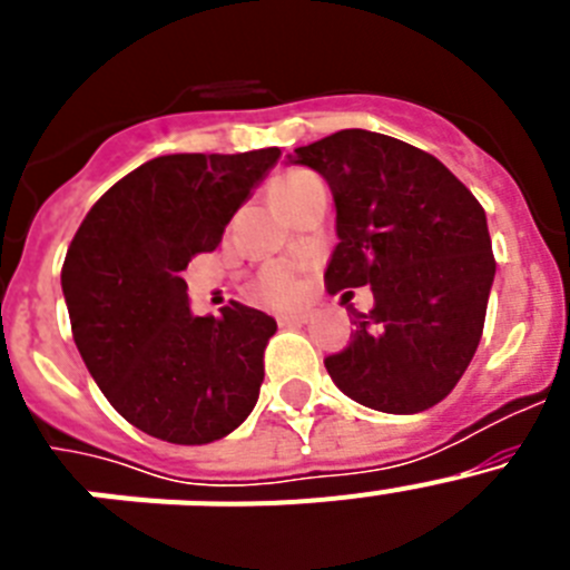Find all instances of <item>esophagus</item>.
<instances>
[{"label":"esophagus","instance_id":"obj_1","mask_svg":"<svg viewBox=\"0 0 570 570\" xmlns=\"http://www.w3.org/2000/svg\"><path fill=\"white\" fill-rule=\"evenodd\" d=\"M308 320H311L308 311H296V314H282L276 322H279V325H305Z\"/></svg>","mask_w":570,"mask_h":570}]
</instances>
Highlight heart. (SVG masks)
<instances>
[{
    "label": "heart",
    "mask_w": 570,
    "mask_h": 570,
    "mask_svg": "<svg viewBox=\"0 0 570 570\" xmlns=\"http://www.w3.org/2000/svg\"><path fill=\"white\" fill-rule=\"evenodd\" d=\"M316 176L314 174H305V170H294V174H282L279 179H274V188H271V194H274V199L279 203V199H285V196H291L294 190L305 188L308 183H314ZM259 296L262 299L274 302V305H285V302H291L296 296V279H294V271L288 268V265H271V268L262 271L259 276Z\"/></svg>",
    "instance_id": "1"
}]
</instances>
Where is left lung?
<instances>
[{"label": "left lung", "instance_id": "8db88e82", "mask_svg": "<svg viewBox=\"0 0 570 570\" xmlns=\"http://www.w3.org/2000/svg\"><path fill=\"white\" fill-rule=\"evenodd\" d=\"M331 185V294L371 285L374 311L328 356L342 394L382 414H420L471 365L497 262L482 205L436 156L374 130H340L288 154Z\"/></svg>", "mask_w": 570, "mask_h": 570}]
</instances>
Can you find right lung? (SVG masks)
Returning <instances> with one entry per match:
<instances>
[{"label": "right lung", "mask_w": 570, "mask_h": 570, "mask_svg": "<svg viewBox=\"0 0 570 570\" xmlns=\"http://www.w3.org/2000/svg\"><path fill=\"white\" fill-rule=\"evenodd\" d=\"M279 154L156 156L119 179L70 242L62 294L73 342L110 405L156 440H223L259 400L274 316L239 302L196 316L179 274L223 242Z\"/></svg>", "instance_id": "1"}]
</instances>
